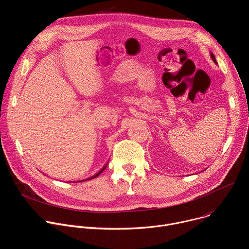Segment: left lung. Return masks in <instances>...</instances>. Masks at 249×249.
<instances>
[{
	"mask_svg": "<svg viewBox=\"0 0 249 249\" xmlns=\"http://www.w3.org/2000/svg\"><path fill=\"white\" fill-rule=\"evenodd\" d=\"M211 57H212V59H213V61H214L215 63H217V61H216V58H215V56L214 55H213L212 53H211Z\"/></svg>",
	"mask_w": 249,
	"mask_h": 249,
	"instance_id": "obj_1",
	"label": "left lung"
}]
</instances>
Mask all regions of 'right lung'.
Here are the masks:
<instances>
[{
  "mask_svg": "<svg viewBox=\"0 0 249 249\" xmlns=\"http://www.w3.org/2000/svg\"><path fill=\"white\" fill-rule=\"evenodd\" d=\"M105 168H106V165H105V166H104V167H103V168H102V169H101V170H100V171H99L98 173L94 174L93 176H91V177H89V178H87V179H85V180H89V179H93V178H94V177H97V176H98V175H99V174H100V173H101V172H102V171H103V170H104ZM85 180H83V181H85Z\"/></svg>",
  "mask_w": 249,
  "mask_h": 249,
  "instance_id": "1",
  "label": "right lung"
}]
</instances>
